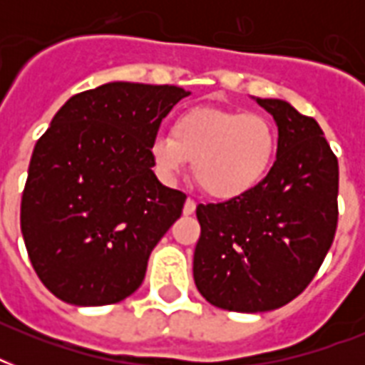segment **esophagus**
Returning <instances> with one entry per match:
<instances>
[{"label": "esophagus", "mask_w": 365, "mask_h": 365, "mask_svg": "<svg viewBox=\"0 0 365 365\" xmlns=\"http://www.w3.org/2000/svg\"><path fill=\"white\" fill-rule=\"evenodd\" d=\"M197 208V202L193 199H187L185 200V205H183V216H191Z\"/></svg>", "instance_id": "34e87169"}]
</instances>
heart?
Listing matches in <instances>:
<instances>
[{
  "label": "heart",
  "instance_id": "heart-1",
  "mask_svg": "<svg viewBox=\"0 0 365 365\" xmlns=\"http://www.w3.org/2000/svg\"><path fill=\"white\" fill-rule=\"evenodd\" d=\"M277 128L254 111L214 106L189 108L168 134H155L149 157L165 182H176L193 160V176L214 199H239L269 174L277 155Z\"/></svg>",
  "mask_w": 365,
  "mask_h": 365
}]
</instances>
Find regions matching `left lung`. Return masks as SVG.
<instances>
[{
  "label": "left lung",
  "mask_w": 365,
  "mask_h": 365,
  "mask_svg": "<svg viewBox=\"0 0 365 365\" xmlns=\"http://www.w3.org/2000/svg\"><path fill=\"white\" fill-rule=\"evenodd\" d=\"M278 126L277 160L248 195L197 206V289L235 312L274 311L322 265L337 229L339 165L312 117L277 98H254Z\"/></svg>",
  "instance_id": "1"
}]
</instances>
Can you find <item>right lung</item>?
<instances>
[{"label":"right lung","instance_id":"add662e5","mask_svg":"<svg viewBox=\"0 0 365 365\" xmlns=\"http://www.w3.org/2000/svg\"><path fill=\"white\" fill-rule=\"evenodd\" d=\"M191 93L113 81L71 96L37 140L20 229L37 277L77 307L134 294L185 195L157 180L149 142Z\"/></svg>","mask_w":365,"mask_h":365}]
</instances>
